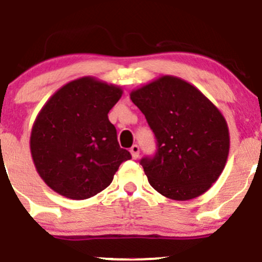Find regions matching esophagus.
I'll return each mask as SVG.
<instances>
[{
  "label": "esophagus",
  "mask_w": 262,
  "mask_h": 262,
  "mask_svg": "<svg viewBox=\"0 0 262 262\" xmlns=\"http://www.w3.org/2000/svg\"><path fill=\"white\" fill-rule=\"evenodd\" d=\"M130 154L133 157V159H137L139 157V147L137 144H134L133 147L130 148Z\"/></svg>",
  "instance_id": "34e87169"
}]
</instances>
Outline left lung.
I'll return each mask as SVG.
<instances>
[{
	"mask_svg": "<svg viewBox=\"0 0 262 262\" xmlns=\"http://www.w3.org/2000/svg\"><path fill=\"white\" fill-rule=\"evenodd\" d=\"M158 143L140 161L150 186L174 201L193 200L211 188L227 162L230 133L221 110L194 85L172 75L132 90Z\"/></svg>",
	"mask_w": 262,
	"mask_h": 262,
	"instance_id": "8db88e82",
	"label": "left lung"
}]
</instances>
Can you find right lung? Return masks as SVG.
<instances>
[{"label": "right lung", "instance_id": "right-lung-1", "mask_svg": "<svg viewBox=\"0 0 262 262\" xmlns=\"http://www.w3.org/2000/svg\"><path fill=\"white\" fill-rule=\"evenodd\" d=\"M123 95L118 85L82 76L62 85L38 112L30 136L41 180L70 200H86L112 183L130 153L119 147L109 110Z\"/></svg>", "mask_w": 262, "mask_h": 262}]
</instances>
